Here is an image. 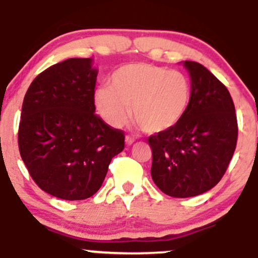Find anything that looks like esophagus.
Returning <instances> with one entry per match:
<instances>
[{"label":"esophagus","instance_id":"obj_1","mask_svg":"<svg viewBox=\"0 0 258 258\" xmlns=\"http://www.w3.org/2000/svg\"><path fill=\"white\" fill-rule=\"evenodd\" d=\"M125 141H126V144H127V146H131V144H133V143H135L136 138H135V137H133V136H127V137H126V139H125Z\"/></svg>","mask_w":258,"mask_h":258}]
</instances>
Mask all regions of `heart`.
I'll use <instances>...</instances> for the list:
<instances>
[{"label": "heart", "mask_w": 258, "mask_h": 258, "mask_svg": "<svg viewBox=\"0 0 258 258\" xmlns=\"http://www.w3.org/2000/svg\"><path fill=\"white\" fill-rule=\"evenodd\" d=\"M190 98L191 85L185 74L135 63L112 74L110 86H102L94 93V104L108 125L122 126L132 111L144 131L156 133L172 128L182 120Z\"/></svg>", "instance_id": "heart-1"}]
</instances>
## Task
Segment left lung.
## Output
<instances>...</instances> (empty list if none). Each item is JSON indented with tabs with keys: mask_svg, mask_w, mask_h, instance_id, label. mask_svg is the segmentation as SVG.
I'll use <instances>...</instances> for the list:
<instances>
[{
	"mask_svg": "<svg viewBox=\"0 0 258 258\" xmlns=\"http://www.w3.org/2000/svg\"><path fill=\"white\" fill-rule=\"evenodd\" d=\"M191 98L182 120L148 138L153 153L152 178L173 198L197 197L226 173L238 141V121L227 87L204 65L184 61Z\"/></svg>",
	"mask_w": 258,
	"mask_h": 258,
	"instance_id": "1",
	"label": "left lung"
}]
</instances>
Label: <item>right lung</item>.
<instances>
[{
  "instance_id": "obj_1",
  "label": "right lung",
  "mask_w": 258,
  "mask_h": 258,
  "mask_svg": "<svg viewBox=\"0 0 258 258\" xmlns=\"http://www.w3.org/2000/svg\"><path fill=\"white\" fill-rule=\"evenodd\" d=\"M91 58H70L31 82L23 102L18 146L34 182L63 200H84L102 186L125 133L96 114Z\"/></svg>"
}]
</instances>
